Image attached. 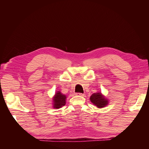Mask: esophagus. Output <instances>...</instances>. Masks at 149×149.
<instances>
[{"label":"esophagus","instance_id":"34e87169","mask_svg":"<svg viewBox=\"0 0 149 149\" xmlns=\"http://www.w3.org/2000/svg\"><path fill=\"white\" fill-rule=\"evenodd\" d=\"M76 96H84V94H83V93H76Z\"/></svg>","mask_w":149,"mask_h":149}]
</instances>
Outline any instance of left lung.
Segmentation results:
<instances>
[{
	"instance_id": "1",
	"label": "left lung",
	"mask_w": 149,
	"mask_h": 149,
	"mask_svg": "<svg viewBox=\"0 0 149 149\" xmlns=\"http://www.w3.org/2000/svg\"><path fill=\"white\" fill-rule=\"evenodd\" d=\"M90 100L94 105L100 108L106 106L108 103L107 100H106L100 93L93 94L90 97Z\"/></svg>"
}]
</instances>
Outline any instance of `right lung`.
Masks as SVG:
<instances>
[{
    "label": "right lung",
    "mask_w": 149,
    "mask_h": 149,
    "mask_svg": "<svg viewBox=\"0 0 149 149\" xmlns=\"http://www.w3.org/2000/svg\"><path fill=\"white\" fill-rule=\"evenodd\" d=\"M66 97L60 91L56 93L55 97H53L54 108H60L63 106H65L66 104Z\"/></svg>",
    "instance_id": "add662e5"
}]
</instances>
